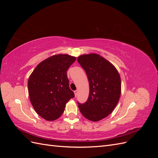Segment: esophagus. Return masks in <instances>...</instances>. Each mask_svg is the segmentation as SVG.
<instances>
[{
    "mask_svg": "<svg viewBox=\"0 0 158 158\" xmlns=\"http://www.w3.org/2000/svg\"><path fill=\"white\" fill-rule=\"evenodd\" d=\"M74 95H75V97L77 96V94H78V90H75L74 91Z\"/></svg>",
    "mask_w": 158,
    "mask_h": 158,
    "instance_id": "obj_1",
    "label": "esophagus"
}]
</instances>
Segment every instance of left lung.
Wrapping results in <instances>:
<instances>
[{
  "mask_svg": "<svg viewBox=\"0 0 158 158\" xmlns=\"http://www.w3.org/2000/svg\"><path fill=\"white\" fill-rule=\"evenodd\" d=\"M78 62L86 73L89 94L86 102L79 103L82 115L91 121L107 117L117 106L121 92V77L114 66L95 53L82 55Z\"/></svg>",
  "mask_w": 158,
  "mask_h": 158,
  "instance_id": "obj_1",
  "label": "left lung"
}]
</instances>
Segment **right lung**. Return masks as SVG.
<instances>
[{
  "mask_svg": "<svg viewBox=\"0 0 158 158\" xmlns=\"http://www.w3.org/2000/svg\"><path fill=\"white\" fill-rule=\"evenodd\" d=\"M67 54L52 55L43 60L28 79L30 102L36 113L47 121H55L63 113L66 103L74 98L66 71L76 60Z\"/></svg>",
  "mask_w": 158,
  "mask_h": 158,
  "instance_id": "add662e5",
  "label": "right lung"
}]
</instances>
